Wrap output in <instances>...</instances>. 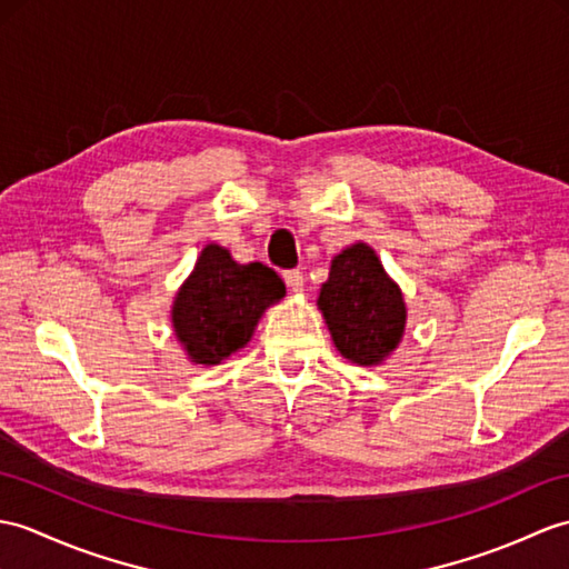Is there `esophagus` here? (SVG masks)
Instances as JSON below:
<instances>
[{
	"label": "esophagus",
	"mask_w": 569,
	"mask_h": 569,
	"mask_svg": "<svg viewBox=\"0 0 569 569\" xmlns=\"http://www.w3.org/2000/svg\"><path fill=\"white\" fill-rule=\"evenodd\" d=\"M283 281L290 290H293V293H298V290H302V286H306V276H302V271L293 269V271L283 273Z\"/></svg>",
	"instance_id": "1"
}]
</instances>
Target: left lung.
I'll return each instance as SVG.
<instances>
[{
	"label": "left lung",
	"instance_id": "1",
	"mask_svg": "<svg viewBox=\"0 0 569 569\" xmlns=\"http://www.w3.org/2000/svg\"><path fill=\"white\" fill-rule=\"evenodd\" d=\"M317 308L337 351L356 366H380L405 337L402 290L366 242H353L332 257Z\"/></svg>",
	"mask_w": 569,
	"mask_h": 569
}]
</instances>
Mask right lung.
<instances>
[{
    "label": "right lung",
    "mask_w": 569,
    "mask_h": 569,
    "mask_svg": "<svg viewBox=\"0 0 569 569\" xmlns=\"http://www.w3.org/2000/svg\"><path fill=\"white\" fill-rule=\"evenodd\" d=\"M283 296L273 269L237 263L230 249L210 242L171 302V329L193 366H218L249 345L261 315Z\"/></svg>",
    "instance_id": "right-lung-1"
}]
</instances>
